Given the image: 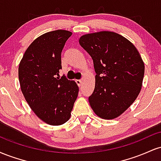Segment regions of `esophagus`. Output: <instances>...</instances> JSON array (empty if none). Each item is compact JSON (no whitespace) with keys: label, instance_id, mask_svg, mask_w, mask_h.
Returning a JSON list of instances; mask_svg holds the SVG:
<instances>
[{"label":"esophagus","instance_id":"34e87169","mask_svg":"<svg viewBox=\"0 0 161 161\" xmlns=\"http://www.w3.org/2000/svg\"><path fill=\"white\" fill-rule=\"evenodd\" d=\"M75 82H76V84L78 85L79 86H81L82 84V81L81 80V79H76V80H75Z\"/></svg>","mask_w":161,"mask_h":161}]
</instances>
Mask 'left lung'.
<instances>
[{
	"label": "left lung",
	"instance_id": "1",
	"mask_svg": "<svg viewBox=\"0 0 161 161\" xmlns=\"http://www.w3.org/2000/svg\"><path fill=\"white\" fill-rule=\"evenodd\" d=\"M79 42L92 57L96 73L89 104L99 117L114 119L131 106L141 91L143 60L133 44L116 32L86 34Z\"/></svg>",
	"mask_w": 161,
	"mask_h": 161
}]
</instances>
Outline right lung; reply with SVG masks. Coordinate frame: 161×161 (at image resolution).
Instances as JSON below:
<instances>
[{
	"instance_id": "obj_1",
	"label": "right lung",
	"mask_w": 161,
	"mask_h": 161,
	"mask_svg": "<svg viewBox=\"0 0 161 161\" xmlns=\"http://www.w3.org/2000/svg\"><path fill=\"white\" fill-rule=\"evenodd\" d=\"M72 36L55 30L37 38L29 46L19 65L21 91L33 112L42 121L59 125L69 120L79 87L74 81L59 75L61 52Z\"/></svg>"
}]
</instances>
